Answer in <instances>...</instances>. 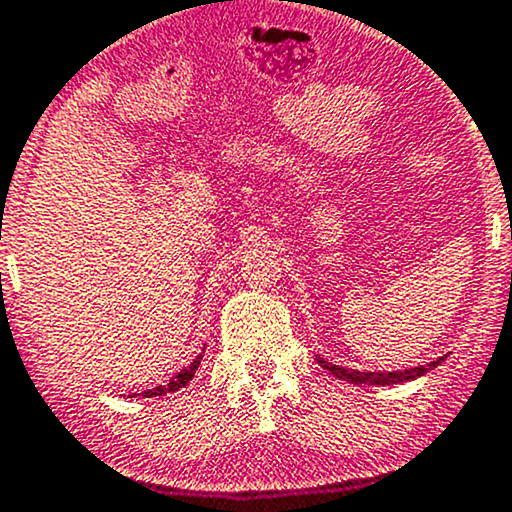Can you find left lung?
Returning a JSON list of instances; mask_svg holds the SVG:
<instances>
[{
  "label": "left lung",
  "instance_id": "obj_1",
  "mask_svg": "<svg viewBox=\"0 0 512 512\" xmlns=\"http://www.w3.org/2000/svg\"><path fill=\"white\" fill-rule=\"evenodd\" d=\"M317 360L324 370H329L333 377H338V380H346L353 384H370V387H384V384H401V382L416 380V377L426 375L428 370L438 367L445 358H438L433 360V363L421 365V367H411V370H394V372H358V370H346V367L326 363L324 358H317Z\"/></svg>",
  "mask_w": 512,
  "mask_h": 512
}]
</instances>
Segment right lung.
Returning <instances> with one entry per match:
<instances>
[{
  "label": "right lung",
  "mask_w": 512,
  "mask_h": 512,
  "mask_svg": "<svg viewBox=\"0 0 512 512\" xmlns=\"http://www.w3.org/2000/svg\"><path fill=\"white\" fill-rule=\"evenodd\" d=\"M200 360H203V355H198V358H195L193 363L186 367V370H181L179 375L171 377L169 382H166V384H159V387H154V389H147V392L142 394V396H147V399H149V396H164V394H169V392H176V389L186 387V384L193 380L195 370H198V365H200ZM132 396H135V394H132Z\"/></svg>",
  "instance_id": "obj_1"
}]
</instances>
